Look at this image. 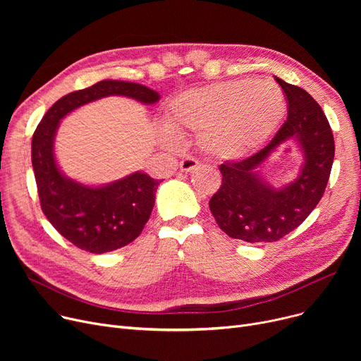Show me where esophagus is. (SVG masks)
Here are the masks:
<instances>
[{
	"label": "esophagus",
	"instance_id": "1",
	"mask_svg": "<svg viewBox=\"0 0 361 361\" xmlns=\"http://www.w3.org/2000/svg\"><path fill=\"white\" fill-rule=\"evenodd\" d=\"M197 166H199V161L195 158H185L180 162L181 173H192V171L196 169Z\"/></svg>",
	"mask_w": 361,
	"mask_h": 361
}]
</instances>
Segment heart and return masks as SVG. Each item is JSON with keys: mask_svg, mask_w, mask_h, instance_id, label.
<instances>
[{"mask_svg": "<svg viewBox=\"0 0 361 361\" xmlns=\"http://www.w3.org/2000/svg\"><path fill=\"white\" fill-rule=\"evenodd\" d=\"M283 116L286 99L274 83H214L183 92L168 104L161 140L173 147L176 135L193 131L206 155L237 161L267 143Z\"/></svg>", "mask_w": 361, "mask_h": 361, "instance_id": "obj_1", "label": "heart"}]
</instances>
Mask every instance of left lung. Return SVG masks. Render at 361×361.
Wrapping results in <instances>:
<instances>
[{
    "instance_id": "obj_1",
    "label": "left lung",
    "mask_w": 361,
    "mask_h": 361,
    "mask_svg": "<svg viewBox=\"0 0 361 361\" xmlns=\"http://www.w3.org/2000/svg\"><path fill=\"white\" fill-rule=\"evenodd\" d=\"M275 80L288 101L287 121L255 155L219 165L222 184L209 202L219 228L247 243L278 241L295 230L324 196L335 155L332 130L320 105L305 89ZM288 140L300 145L305 164L293 183L275 189L257 168Z\"/></svg>"
}]
</instances>
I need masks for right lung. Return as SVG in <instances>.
Returning a JSON list of instances; mask_svg holds the SVG:
<instances>
[{
  "instance_id": "obj_1",
  "label": "right lung",
  "mask_w": 361,
  "mask_h": 361,
  "mask_svg": "<svg viewBox=\"0 0 361 361\" xmlns=\"http://www.w3.org/2000/svg\"><path fill=\"white\" fill-rule=\"evenodd\" d=\"M111 94L145 105L159 101V93L143 85L102 80L56 101L32 137V165L42 212L75 247L98 255L124 247L140 235L162 181L137 171L111 184L89 187L66 177L56 165L54 139L60 120L75 108Z\"/></svg>"
}]
</instances>
